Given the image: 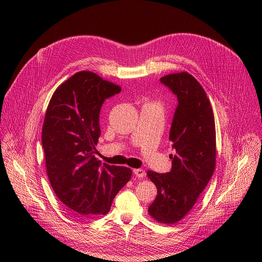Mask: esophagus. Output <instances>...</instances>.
<instances>
[{
    "label": "esophagus",
    "mask_w": 262,
    "mask_h": 262,
    "mask_svg": "<svg viewBox=\"0 0 262 262\" xmlns=\"http://www.w3.org/2000/svg\"><path fill=\"white\" fill-rule=\"evenodd\" d=\"M133 172L137 177H144L146 175V173L143 169H134Z\"/></svg>",
    "instance_id": "esophagus-1"
}]
</instances>
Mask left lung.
<instances>
[{"label":"left lung","mask_w":262,"mask_h":262,"mask_svg":"<svg viewBox=\"0 0 262 262\" xmlns=\"http://www.w3.org/2000/svg\"><path fill=\"white\" fill-rule=\"evenodd\" d=\"M160 81L178 101L169 135L175 155H170V172H147L158 189L148 212L160 223L174 224L192 209L213 174L214 118L204 89L190 73L168 74Z\"/></svg>","instance_id":"8db88e82"}]
</instances>
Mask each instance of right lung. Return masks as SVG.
Segmentation results:
<instances>
[{"label": "right lung", "mask_w": 262, "mask_h": 262, "mask_svg": "<svg viewBox=\"0 0 262 262\" xmlns=\"http://www.w3.org/2000/svg\"><path fill=\"white\" fill-rule=\"evenodd\" d=\"M120 91L80 71L57 88L46 113L41 141L51 185L67 208L85 217L107 213L132 177L129 168L101 164L94 156L102 103Z\"/></svg>", "instance_id": "obj_1"}]
</instances>
